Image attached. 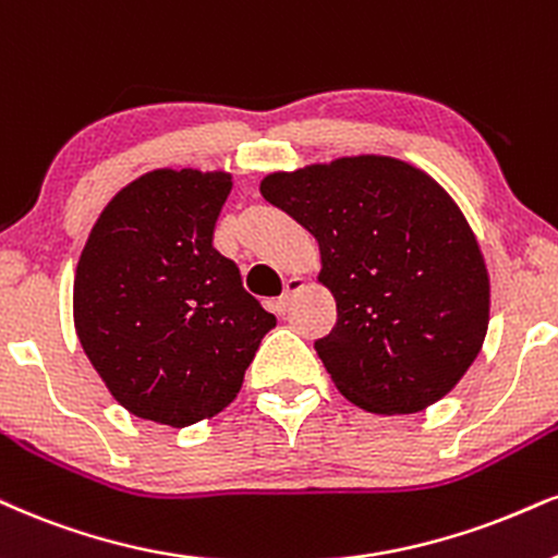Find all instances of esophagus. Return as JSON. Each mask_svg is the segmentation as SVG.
Listing matches in <instances>:
<instances>
[{"instance_id": "34e87169", "label": "esophagus", "mask_w": 558, "mask_h": 558, "mask_svg": "<svg viewBox=\"0 0 558 558\" xmlns=\"http://www.w3.org/2000/svg\"><path fill=\"white\" fill-rule=\"evenodd\" d=\"M302 290H305V279H302V277H290V279H287L284 294H281V298L277 300V313L284 315L287 311H290L294 298H298Z\"/></svg>"}]
</instances>
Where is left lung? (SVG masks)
<instances>
[{"label": "left lung", "mask_w": 558, "mask_h": 558, "mask_svg": "<svg viewBox=\"0 0 558 558\" xmlns=\"http://www.w3.org/2000/svg\"><path fill=\"white\" fill-rule=\"evenodd\" d=\"M260 196L315 238L333 331L315 341L343 398L416 414L469 373L489 328V271L460 206L416 165L339 157L266 175Z\"/></svg>", "instance_id": "1"}]
</instances>
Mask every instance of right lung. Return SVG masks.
I'll use <instances>...</instances> for the list:
<instances>
[{"label":"right lung","mask_w":558,"mask_h":558,"mask_svg":"<svg viewBox=\"0 0 558 558\" xmlns=\"http://www.w3.org/2000/svg\"><path fill=\"white\" fill-rule=\"evenodd\" d=\"M225 170L160 168L116 194L74 271V331L129 414L181 429L235 401L277 326L211 245Z\"/></svg>","instance_id":"right-lung-1"}]
</instances>
